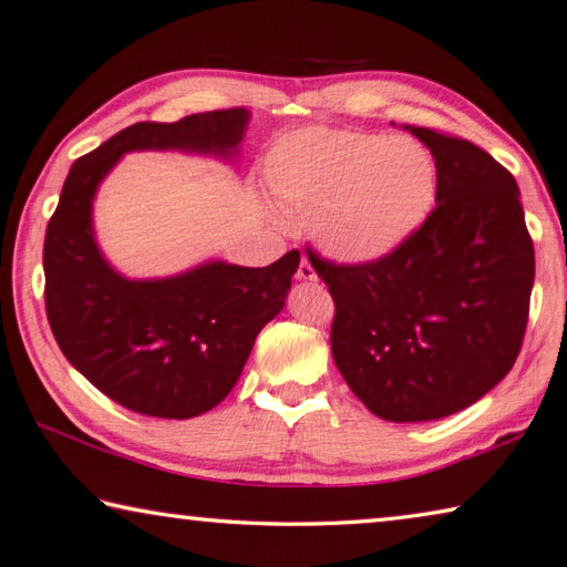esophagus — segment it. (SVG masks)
I'll return each mask as SVG.
<instances>
[{
  "label": "esophagus",
  "instance_id": "34e87169",
  "mask_svg": "<svg viewBox=\"0 0 567 567\" xmlns=\"http://www.w3.org/2000/svg\"><path fill=\"white\" fill-rule=\"evenodd\" d=\"M295 277H297V280H302V282H315L317 272H315V268H311V262L307 258H302V260H299V268H297Z\"/></svg>",
  "mask_w": 567,
  "mask_h": 567
}]
</instances>
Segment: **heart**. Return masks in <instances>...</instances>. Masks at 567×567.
Masks as SVG:
<instances>
[{
	"mask_svg": "<svg viewBox=\"0 0 567 567\" xmlns=\"http://www.w3.org/2000/svg\"><path fill=\"white\" fill-rule=\"evenodd\" d=\"M268 179L285 207L315 214L329 256L375 262L392 256L433 212L439 167L412 138L309 128L277 143Z\"/></svg>",
	"mask_w": 567,
	"mask_h": 567,
	"instance_id": "heart-1",
	"label": "heart"
}]
</instances>
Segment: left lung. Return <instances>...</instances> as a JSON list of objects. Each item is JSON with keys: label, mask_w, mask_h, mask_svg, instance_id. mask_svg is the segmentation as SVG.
<instances>
[{"label": "left lung", "mask_w": 567, "mask_h": 567, "mask_svg": "<svg viewBox=\"0 0 567 567\" xmlns=\"http://www.w3.org/2000/svg\"><path fill=\"white\" fill-rule=\"evenodd\" d=\"M439 167L426 224L375 262L343 265L307 246L333 297L331 353L353 394L396 424L477 402L522 351L534 240L507 167L445 131L404 126Z\"/></svg>", "instance_id": "obj_1"}]
</instances>
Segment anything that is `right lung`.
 Segmentation results:
<instances>
[{"label": "right lung", "instance_id": "right-lung-1", "mask_svg": "<svg viewBox=\"0 0 567 567\" xmlns=\"http://www.w3.org/2000/svg\"><path fill=\"white\" fill-rule=\"evenodd\" d=\"M248 110L138 122L72 163L43 244L45 315L60 351L131 412L189 419L234 390L260 329L280 315L299 250L268 268L207 262L165 280H126L94 244L92 199L128 151L231 155Z\"/></svg>", "mask_w": 567, "mask_h": 567}]
</instances>
